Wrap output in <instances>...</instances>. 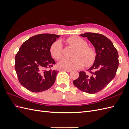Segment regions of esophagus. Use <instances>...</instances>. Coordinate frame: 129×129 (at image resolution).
Segmentation results:
<instances>
[{"instance_id":"1","label":"esophagus","mask_w":129,"mask_h":129,"mask_svg":"<svg viewBox=\"0 0 129 129\" xmlns=\"http://www.w3.org/2000/svg\"><path fill=\"white\" fill-rule=\"evenodd\" d=\"M62 71H65V72H71L72 71L71 69H62Z\"/></svg>"}]
</instances>
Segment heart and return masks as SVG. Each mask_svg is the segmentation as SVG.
<instances>
[{"label":"heart","mask_w":129,"mask_h":129,"mask_svg":"<svg viewBox=\"0 0 129 129\" xmlns=\"http://www.w3.org/2000/svg\"><path fill=\"white\" fill-rule=\"evenodd\" d=\"M66 42L68 45L74 47L72 58L62 59L58 66L60 68L67 69H79L84 64L89 66L94 62L96 54L92 47L87 46V42L78 36H72L67 38ZM50 53L52 56L56 60H60L63 57V49L60 41L54 42L50 46Z\"/></svg>","instance_id":"heart-1"}]
</instances>
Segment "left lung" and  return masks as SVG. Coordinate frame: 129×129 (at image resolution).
<instances>
[{
  "mask_svg": "<svg viewBox=\"0 0 129 129\" xmlns=\"http://www.w3.org/2000/svg\"><path fill=\"white\" fill-rule=\"evenodd\" d=\"M80 36L91 42L96 56L88 72H80L73 84L83 92L95 93L102 90L115 77L119 65L118 54L112 42L102 34L88 32Z\"/></svg>",
  "mask_w": 129,
  "mask_h": 129,
  "instance_id": "left-lung-1",
  "label": "left lung"
}]
</instances>
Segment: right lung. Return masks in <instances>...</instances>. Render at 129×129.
I'll return each mask as SVG.
<instances>
[{
    "label": "right lung",
    "mask_w": 129,
    "mask_h": 129,
    "mask_svg": "<svg viewBox=\"0 0 129 129\" xmlns=\"http://www.w3.org/2000/svg\"><path fill=\"white\" fill-rule=\"evenodd\" d=\"M54 34H40L23 43L15 57V69L19 82L29 91L39 92L54 84L58 71L52 69L55 62L50 48L56 39Z\"/></svg>",
    "instance_id": "right-lung-1"
}]
</instances>
